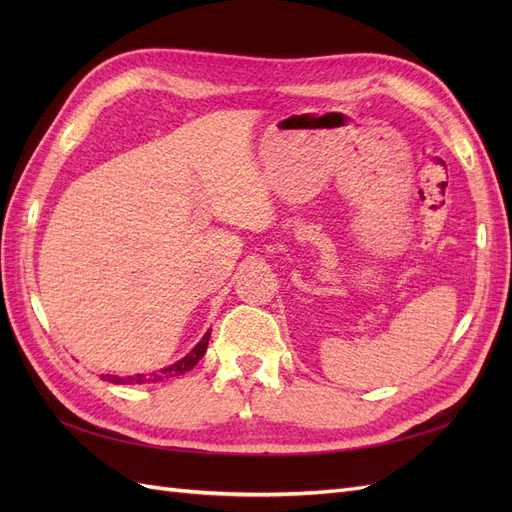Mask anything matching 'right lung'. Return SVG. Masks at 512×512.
I'll use <instances>...</instances> for the list:
<instances>
[{"label": "right lung", "mask_w": 512, "mask_h": 512, "mask_svg": "<svg viewBox=\"0 0 512 512\" xmlns=\"http://www.w3.org/2000/svg\"><path fill=\"white\" fill-rule=\"evenodd\" d=\"M209 339H211V329L203 335V339H200V342L188 354L183 356V359H179L177 363L168 365V367H164L160 371H151V374L126 376V378L106 374V376H102V380H108V382H113V384H151V382H160V380L181 376V374H185V371H190L200 359H203V354L207 352V346H209Z\"/></svg>", "instance_id": "add662e5"}]
</instances>
